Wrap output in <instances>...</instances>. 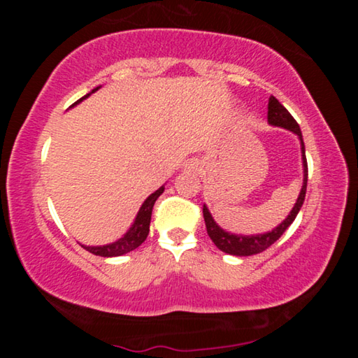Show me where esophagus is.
<instances>
[{"label": "esophagus", "instance_id": "esophagus-1", "mask_svg": "<svg viewBox=\"0 0 358 358\" xmlns=\"http://www.w3.org/2000/svg\"><path fill=\"white\" fill-rule=\"evenodd\" d=\"M187 167H191V169H197V162H191V164H187Z\"/></svg>", "mask_w": 358, "mask_h": 358}]
</instances>
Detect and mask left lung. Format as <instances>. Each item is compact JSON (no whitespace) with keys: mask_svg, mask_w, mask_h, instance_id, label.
I'll list each match as a JSON object with an SVG mask.
<instances>
[{"mask_svg":"<svg viewBox=\"0 0 358 358\" xmlns=\"http://www.w3.org/2000/svg\"><path fill=\"white\" fill-rule=\"evenodd\" d=\"M266 120L271 126H278V128H284L292 131L295 136H299L300 145H301V161H303V186L299 194V199L294 205V208L290 210L286 220H284L280 226H276L273 230L265 234H257V235H238L232 234L224 230L216 224L213 216L207 208V205H203V220L205 226H207V232L211 241L220 248L222 252L232 254V256H252V254H259L265 251L266 248H270L275 241L281 237V235L286 232V229L294 222V220L299 215L303 202H305L306 196V183H308V164H306V155H305V143H303L301 131L300 126L294 120L292 115L287 112V108L284 107L280 101H278L275 96H270L268 99V115H266Z\"/></svg>","mask_w":358,"mask_h":358,"instance_id":"1","label":"left lung"}]
</instances>
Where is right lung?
I'll return each mask as SVG.
<instances>
[{"label": "right lung", "mask_w": 358, "mask_h": 358, "mask_svg": "<svg viewBox=\"0 0 358 358\" xmlns=\"http://www.w3.org/2000/svg\"><path fill=\"white\" fill-rule=\"evenodd\" d=\"M99 88L101 87H96L92 93L98 92ZM92 93L83 96V98L78 99L76 104H72V107L77 106L78 102H82L83 99H87ZM162 192H164V186H161L159 189H156L153 194H150V196L145 199V202L142 203L141 210H138L134 222H132V226L129 227L128 232L123 235V237L118 238L117 241H113V243L102 245V246H85V245H82V246L87 251L94 254V256H101V257H117V256H123V254L129 252V251H134L136 248L141 246L148 237L151 211H153V205Z\"/></svg>", "instance_id": "obj_1"}]
</instances>
